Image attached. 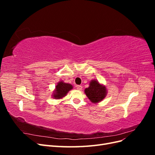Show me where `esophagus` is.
Listing matches in <instances>:
<instances>
[{
	"instance_id": "esophagus-1",
	"label": "esophagus",
	"mask_w": 155,
	"mask_h": 155,
	"mask_svg": "<svg viewBox=\"0 0 155 155\" xmlns=\"http://www.w3.org/2000/svg\"><path fill=\"white\" fill-rule=\"evenodd\" d=\"M82 86H81V85H77L76 86V88L78 89V90H79V91H81V89H82Z\"/></svg>"
}]
</instances>
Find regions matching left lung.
I'll use <instances>...</instances> for the list:
<instances>
[{"mask_svg": "<svg viewBox=\"0 0 155 155\" xmlns=\"http://www.w3.org/2000/svg\"><path fill=\"white\" fill-rule=\"evenodd\" d=\"M85 93L91 101L97 104L106 97L107 91L105 86L94 79L90 82L89 87L85 89Z\"/></svg>", "mask_w": 155, "mask_h": 155, "instance_id": "1", "label": "left lung"}]
</instances>
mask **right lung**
<instances>
[{
    "label": "right lung",
    "mask_w": 155,
    "mask_h": 155,
    "mask_svg": "<svg viewBox=\"0 0 155 155\" xmlns=\"http://www.w3.org/2000/svg\"><path fill=\"white\" fill-rule=\"evenodd\" d=\"M73 88L72 85L69 83H65L63 81H59L55 86V89L53 92L52 97L55 99H61L67 93Z\"/></svg>",
    "instance_id": "obj_1"
}]
</instances>
